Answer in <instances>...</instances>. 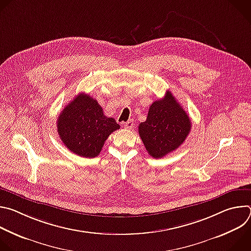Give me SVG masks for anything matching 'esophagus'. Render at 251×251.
<instances>
[{
	"label": "esophagus",
	"instance_id": "esophagus-1",
	"mask_svg": "<svg viewBox=\"0 0 251 251\" xmlns=\"http://www.w3.org/2000/svg\"><path fill=\"white\" fill-rule=\"evenodd\" d=\"M133 125H134V122H133L132 120H129V121L123 123V126H124V128H126V129H132V128H133Z\"/></svg>",
	"mask_w": 251,
	"mask_h": 251
}]
</instances>
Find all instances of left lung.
<instances>
[{
    "mask_svg": "<svg viewBox=\"0 0 251 251\" xmlns=\"http://www.w3.org/2000/svg\"><path fill=\"white\" fill-rule=\"evenodd\" d=\"M191 119L170 91L149 108L145 122L139 125V135L149 155L163 158L180 147L191 131Z\"/></svg>",
    "mask_w": 251,
    "mask_h": 251,
    "instance_id": "left-lung-1",
    "label": "left lung"
}]
</instances>
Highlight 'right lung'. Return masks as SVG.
Instances as JSON below:
<instances>
[{"label": "right lung", "mask_w": 251, "mask_h": 251, "mask_svg": "<svg viewBox=\"0 0 251 251\" xmlns=\"http://www.w3.org/2000/svg\"><path fill=\"white\" fill-rule=\"evenodd\" d=\"M56 126L65 147L84 158L98 156L107 138L120 128L114 118L104 115L94 98L84 93L76 95L64 107Z\"/></svg>", "instance_id": "obj_1"}]
</instances>
